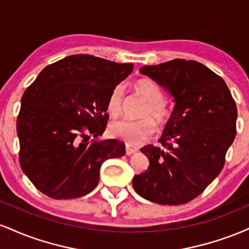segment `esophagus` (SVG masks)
<instances>
[{"label":"esophagus","instance_id":"34e87169","mask_svg":"<svg viewBox=\"0 0 249 249\" xmlns=\"http://www.w3.org/2000/svg\"><path fill=\"white\" fill-rule=\"evenodd\" d=\"M125 151H126L127 156H131V154L138 152V148L134 147V146H131V145H127L126 144V148H125Z\"/></svg>","mask_w":249,"mask_h":249}]
</instances>
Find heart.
Segmentation results:
<instances>
[{
	"instance_id": "heart-1",
	"label": "heart",
	"mask_w": 249,
	"mask_h": 249,
	"mask_svg": "<svg viewBox=\"0 0 249 249\" xmlns=\"http://www.w3.org/2000/svg\"><path fill=\"white\" fill-rule=\"evenodd\" d=\"M139 96L146 101L142 107L141 121H118L110 125V133L116 138L122 139L131 145H139L148 141L156 132V124H166L170 118V110L166 103L162 101V91L156 82L150 78H138L132 83ZM107 112L112 117L119 116L123 107V89L121 85L116 87L110 92L107 103Z\"/></svg>"
}]
</instances>
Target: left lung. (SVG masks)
I'll list each match as a JSON object with an SVG mask.
<instances>
[{
  "label": "left lung",
  "mask_w": 249,
  "mask_h": 249,
  "mask_svg": "<svg viewBox=\"0 0 249 249\" xmlns=\"http://www.w3.org/2000/svg\"><path fill=\"white\" fill-rule=\"evenodd\" d=\"M141 72L166 89L176 105L161 146L141 148L150 166L133 177V188L156 204H186L224 168L236 134L235 101L224 79L199 62L177 58Z\"/></svg>",
  "instance_id": "1"
}]
</instances>
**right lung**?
I'll use <instances>...</instances> for the list:
<instances>
[{
  "instance_id": "right-lung-1",
  "label": "right lung",
  "mask_w": 249,
  "mask_h": 249,
  "mask_svg": "<svg viewBox=\"0 0 249 249\" xmlns=\"http://www.w3.org/2000/svg\"><path fill=\"white\" fill-rule=\"evenodd\" d=\"M132 63L72 55L43 69L24 91L16 128L19 165L37 190L53 199H75L98 184L107 159L125 154L102 136L111 91L132 72Z\"/></svg>"
}]
</instances>
